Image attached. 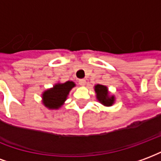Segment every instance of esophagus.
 I'll use <instances>...</instances> for the list:
<instances>
[{
	"label": "esophagus",
	"instance_id": "obj_1",
	"mask_svg": "<svg viewBox=\"0 0 161 161\" xmlns=\"http://www.w3.org/2000/svg\"><path fill=\"white\" fill-rule=\"evenodd\" d=\"M78 83H79V84H80L81 86H84L85 84H86V80H85V79H79Z\"/></svg>",
	"mask_w": 161,
	"mask_h": 161
}]
</instances>
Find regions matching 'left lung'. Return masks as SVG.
Instances as JSON below:
<instances>
[{
    "mask_svg": "<svg viewBox=\"0 0 161 161\" xmlns=\"http://www.w3.org/2000/svg\"><path fill=\"white\" fill-rule=\"evenodd\" d=\"M95 91L97 94V98L102 104L104 106H112L115 103V97L109 96L108 88L102 85V84H97L95 86Z\"/></svg>",
    "mask_w": 161,
    "mask_h": 161,
    "instance_id": "obj_1",
    "label": "left lung"
}]
</instances>
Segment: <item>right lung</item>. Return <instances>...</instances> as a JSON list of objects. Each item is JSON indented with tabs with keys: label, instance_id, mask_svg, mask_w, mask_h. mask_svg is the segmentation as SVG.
<instances>
[{
	"label": "right lung",
	"instance_id": "add662e5",
	"mask_svg": "<svg viewBox=\"0 0 161 161\" xmlns=\"http://www.w3.org/2000/svg\"><path fill=\"white\" fill-rule=\"evenodd\" d=\"M75 83L67 81L64 84H56L53 88L44 91L42 94L43 103L49 109H58L64 104L67 99L69 92L73 87Z\"/></svg>",
	"mask_w": 161,
	"mask_h": 161
}]
</instances>
